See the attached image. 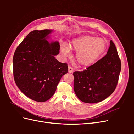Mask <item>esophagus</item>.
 Here are the masks:
<instances>
[{
  "label": "esophagus",
  "mask_w": 134,
  "mask_h": 134,
  "mask_svg": "<svg viewBox=\"0 0 134 134\" xmlns=\"http://www.w3.org/2000/svg\"><path fill=\"white\" fill-rule=\"evenodd\" d=\"M74 71V69L72 68V67L71 66H69L68 68V72H70V73H71V72H72Z\"/></svg>",
  "instance_id": "obj_1"
}]
</instances>
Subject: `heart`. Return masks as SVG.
<instances>
[{
	"mask_svg": "<svg viewBox=\"0 0 134 134\" xmlns=\"http://www.w3.org/2000/svg\"><path fill=\"white\" fill-rule=\"evenodd\" d=\"M107 47V43L102 38L91 35H84L74 38L70 42V48L77 51L76 60L83 66L91 65L102 55ZM64 56L69 54L70 48L66 44L61 46Z\"/></svg>",
	"mask_w": 134,
	"mask_h": 134,
	"instance_id": "obj_1",
	"label": "heart"
}]
</instances>
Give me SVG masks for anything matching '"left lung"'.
I'll use <instances>...</instances> for the list:
<instances>
[{
	"label": "left lung",
	"instance_id": "obj_1",
	"mask_svg": "<svg viewBox=\"0 0 134 134\" xmlns=\"http://www.w3.org/2000/svg\"><path fill=\"white\" fill-rule=\"evenodd\" d=\"M121 69V60L112 40L107 54L82 71H75L74 90L82 102H101L114 92Z\"/></svg>",
	"mask_w": 134,
	"mask_h": 134
}]
</instances>
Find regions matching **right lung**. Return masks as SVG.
<instances>
[{
	"instance_id": "add662e5",
	"label": "right lung",
	"mask_w": 134,
	"mask_h": 134,
	"mask_svg": "<svg viewBox=\"0 0 134 134\" xmlns=\"http://www.w3.org/2000/svg\"><path fill=\"white\" fill-rule=\"evenodd\" d=\"M51 30L30 32L17 47L13 56V75L21 91L39 102L54 94L63 75L68 73L66 63L55 58L59 53V42L50 43L46 39Z\"/></svg>"
}]
</instances>
